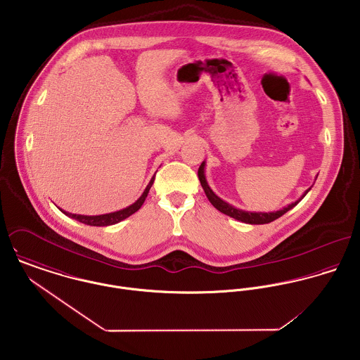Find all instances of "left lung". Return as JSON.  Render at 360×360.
<instances>
[{"instance_id":"obj_1","label":"left lung","mask_w":360,"mask_h":360,"mask_svg":"<svg viewBox=\"0 0 360 360\" xmlns=\"http://www.w3.org/2000/svg\"><path fill=\"white\" fill-rule=\"evenodd\" d=\"M204 166H205V165H204V162H202L201 166H200V169H198V179H200V181H201V186H202V188H204V191H205L206 197H207L209 202L214 206L217 210H220L221 213H224V214H227V216H230V217H233V219H237V220H240V221L250 223V224H266V223H270V221L278 219L280 216H283L285 212H288L291 207H294V206L297 205V204L301 201V200H300V201H297V202H294V204H291V205H288L287 207L281 209V210L270 212V213H262V212L252 213V212L240 210V209H237V207H234V206L229 205L227 202H224L223 200H220L217 195H214V193L209 188V186H207V183H206L205 174H204ZM309 190H310V188H309ZM308 191L302 195V198L308 194Z\"/></svg>"}]
</instances>
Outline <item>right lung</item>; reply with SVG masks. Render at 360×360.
Wrapping results in <instances>:
<instances>
[{
    "label": "right lung",
    "mask_w": 360,
    "mask_h": 360,
    "mask_svg": "<svg viewBox=\"0 0 360 360\" xmlns=\"http://www.w3.org/2000/svg\"><path fill=\"white\" fill-rule=\"evenodd\" d=\"M155 176L151 179L150 184L147 186L146 191L143 193V195L133 204V205L126 207V209H122V210H117V212H113V213H108V214H100V216H83V214H72V213H66L68 216L79 220L80 223H84V224H89V226H109V224H115V223H119L120 220L131 216L133 213H136L141 205L144 204L148 193H150V188L151 186L154 184Z\"/></svg>",
    "instance_id": "add662e5"
}]
</instances>
